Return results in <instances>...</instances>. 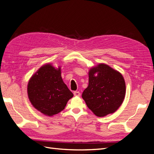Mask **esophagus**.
Returning <instances> with one entry per match:
<instances>
[{"label": "esophagus", "instance_id": "obj_1", "mask_svg": "<svg viewBox=\"0 0 154 154\" xmlns=\"http://www.w3.org/2000/svg\"><path fill=\"white\" fill-rule=\"evenodd\" d=\"M80 95H81V94H80V92H79V91H75L74 92V96H80Z\"/></svg>", "mask_w": 154, "mask_h": 154}]
</instances>
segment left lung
<instances>
[{"mask_svg": "<svg viewBox=\"0 0 154 154\" xmlns=\"http://www.w3.org/2000/svg\"><path fill=\"white\" fill-rule=\"evenodd\" d=\"M125 92L122 74L108 65L100 63L88 72V85L83 92L82 97L93 113L103 117L119 109Z\"/></svg>", "mask_w": 154, "mask_h": 154, "instance_id": "obj_1", "label": "left lung"}]
</instances>
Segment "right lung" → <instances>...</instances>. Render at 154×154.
Here are the masks:
<instances>
[{"label":"right lung","instance_id":"add662e5","mask_svg":"<svg viewBox=\"0 0 154 154\" xmlns=\"http://www.w3.org/2000/svg\"><path fill=\"white\" fill-rule=\"evenodd\" d=\"M29 101L44 115L53 116L62 111L73 94L65 84L61 69L45 64L33 74L27 85Z\"/></svg>","mask_w":154,"mask_h":154}]
</instances>
